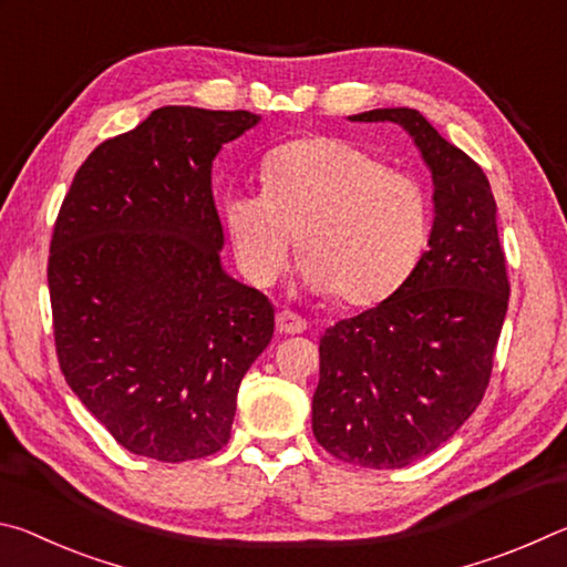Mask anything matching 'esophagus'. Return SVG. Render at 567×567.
<instances>
[{"label":"esophagus","mask_w":567,"mask_h":567,"mask_svg":"<svg viewBox=\"0 0 567 567\" xmlns=\"http://www.w3.org/2000/svg\"><path fill=\"white\" fill-rule=\"evenodd\" d=\"M305 330H307V322L300 318V315H295L290 310L277 312V332L280 334H297Z\"/></svg>","instance_id":"obj_1"}]
</instances>
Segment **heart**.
Returning <instances> with one entry per match:
<instances>
[{"instance_id":"1","label":"heart","mask_w":567,"mask_h":567,"mask_svg":"<svg viewBox=\"0 0 567 567\" xmlns=\"http://www.w3.org/2000/svg\"><path fill=\"white\" fill-rule=\"evenodd\" d=\"M262 182L229 192L223 207L239 270L257 287L280 280L297 245L312 292L375 305L408 280L427 245L420 179L344 140L287 142L267 155Z\"/></svg>"}]
</instances>
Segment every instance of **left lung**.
Here are the masks:
<instances>
[{"label":"left lung","instance_id":"obj_1","mask_svg":"<svg viewBox=\"0 0 567 567\" xmlns=\"http://www.w3.org/2000/svg\"><path fill=\"white\" fill-rule=\"evenodd\" d=\"M352 122H395L433 175L427 252L388 300L328 328L312 433L344 463L390 470L425 457L473 415L491 382L511 282L485 172L417 110Z\"/></svg>","mask_w":567,"mask_h":567}]
</instances>
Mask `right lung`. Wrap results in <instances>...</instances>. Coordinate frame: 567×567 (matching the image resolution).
I'll return each mask as SVG.
<instances>
[{
  "mask_svg": "<svg viewBox=\"0 0 567 567\" xmlns=\"http://www.w3.org/2000/svg\"><path fill=\"white\" fill-rule=\"evenodd\" d=\"M260 114L159 107L76 169L54 223V344L66 385L134 455L223 450L275 307L229 277L213 162Z\"/></svg>",
  "mask_w": 567,
  "mask_h": 567,
  "instance_id": "1",
  "label": "right lung"
}]
</instances>
